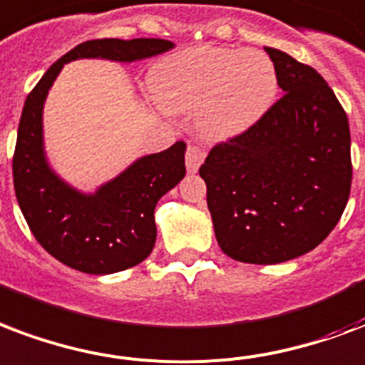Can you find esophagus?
Returning <instances> with one entry per match:
<instances>
[{
    "instance_id": "34e87169",
    "label": "esophagus",
    "mask_w": 365,
    "mask_h": 365,
    "mask_svg": "<svg viewBox=\"0 0 365 365\" xmlns=\"http://www.w3.org/2000/svg\"><path fill=\"white\" fill-rule=\"evenodd\" d=\"M205 160V151H202L201 147L197 145H189L187 153H185V166H187V172L195 174V172L199 170V166Z\"/></svg>"
}]
</instances>
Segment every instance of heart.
I'll use <instances>...</instances> for the list:
<instances>
[{"instance_id":"heart-1","label":"heart","mask_w":365,"mask_h":365,"mask_svg":"<svg viewBox=\"0 0 365 365\" xmlns=\"http://www.w3.org/2000/svg\"><path fill=\"white\" fill-rule=\"evenodd\" d=\"M277 71L262 51L193 47L153 66L149 90L172 115L197 113L207 141H230L255 126L277 93Z\"/></svg>"}]
</instances>
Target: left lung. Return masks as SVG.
<instances>
[{
    "mask_svg": "<svg viewBox=\"0 0 365 365\" xmlns=\"http://www.w3.org/2000/svg\"><path fill=\"white\" fill-rule=\"evenodd\" d=\"M283 97L201 166L220 249L247 264H279L316 249L341 220L352 183L349 118L327 82L264 47Z\"/></svg>",
    "mask_w": 365,
    "mask_h": 365,
    "instance_id": "8db88e82",
    "label": "left lung"
}]
</instances>
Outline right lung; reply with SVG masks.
Wrapping results in <instances>:
<instances>
[{
	"instance_id": "obj_1",
	"label": "right lung",
	"mask_w": 365,
	"mask_h": 365,
	"mask_svg": "<svg viewBox=\"0 0 365 365\" xmlns=\"http://www.w3.org/2000/svg\"><path fill=\"white\" fill-rule=\"evenodd\" d=\"M174 43L160 38L83 41L53 63L24 101L13 182L22 216L38 243L83 274L107 275L143 262L157 241L155 207L158 199L185 176V143L133 160L126 170L83 193L53 170L43 147V103L66 63L107 59L133 63L170 51Z\"/></svg>"
}]
</instances>
